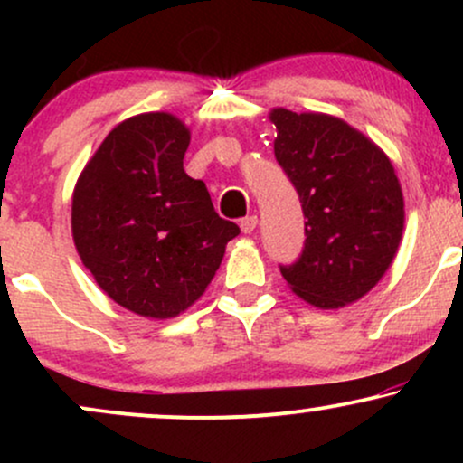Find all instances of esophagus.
<instances>
[{"instance_id":"1","label":"esophagus","mask_w":463,"mask_h":463,"mask_svg":"<svg viewBox=\"0 0 463 463\" xmlns=\"http://www.w3.org/2000/svg\"><path fill=\"white\" fill-rule=\"evenodd\" d=\"M257 224H259V220H257V215H248V217H243L241 220V231L246 232V235H250V232L254 231V228H257Z\"/></svg>"}]
</instances>
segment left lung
<instances>
[{
  "label": "left lung",
  "instance_id": "left-lung-1",
  "mask_svg": "<svg viewBox=\"0 0 463 463\" xmlns=\"http://www.w3.org/2000/svg\"><path fill=\"white\" fill-rule=\"evenodd\" d=\"M274 156L305 213V248L280 274L320 309L359 300L398 252L405 202L390 158L346 121L274 109Z\"/></svg>",
  "mask_w": 463,
  "mask_h": 463
}]
</instances>
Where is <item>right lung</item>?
<instances>
[{"label": "right lung", "mask_w": 463, "mask_h": 463, "mask_svg": "<svg viewBox=\"0 0 463 463\" xmlns=\"http://www.w3.org/2000/svg\"><path fill=\"white\" fill-rule=\"evenodd\" d=\"M189 128L169 113L121 121L80 174L73 243L109 298L165 320L204 294L239 226L183 167Z\"/></svg>", "instance_id": "1"}]
</instances>
